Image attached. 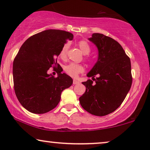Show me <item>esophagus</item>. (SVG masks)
Returning <instances> with one entry per match:
<instances>
[{
  "mask_svg": "<svg viewBox=\"0 0 150 150\" xmlns=\"http://www.w3.org/2000/svg\"><path fill=\"white\" fill-rule=\"evenodd\" d=\"M79 82L76 81V80H75V79L73 80V85H77V84H79Z\"/></svg>",
  "mask_w": 150,
  "mask_h": 150,
  "instance_id": "esophagus-1",
  "label": "esophagus"
}]
</instances>
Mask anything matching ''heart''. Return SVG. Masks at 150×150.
<instances>
[{
    "mask_svg": "<svg viewBox=\"0 0 150 150\" xmlns=\"http://www.w3.org/2000/svg\"><path fill=\"white\" fill-rule=\"evenodd\" d=\"M80 50L84 54H88L91 52V47L87 42L85 40H81L78 43ZM69 45L68 44H65L61 48L60 52H59V57L61 59H64L66 58L67 51H68ZM64 71L69 76L71 77H76L79 74H81L84 71V67L83 65L79 64H76V63H69V64L65 65L64 67Z\"/></svg>",
    "mask_w": 150,
    "mask_h": 150,
    "instance_id": "heart-1",
    "label": "heart"
}]
</instances>
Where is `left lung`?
I'll return each instance as SVG.
<instances>
[{"label": "left lung", "mask_w": 150, "mask_h": 150, "mask_svg": "<svg viewBox=\"0 0 150 150\" xmlns=\"http://www.w3.org/2000/svg\"><path fill=\"white\" fill-rule=\"evenodd\" d=\"M89 40L98 49V61L82 83L86 91L79 98L84 109L96 116L111 113L120 107L132 83L131 63L122 46L110 37L93 33ZM96 75V79H94Z\"/></svg>", "instance_id": "left-lung-1"}]
</instances>
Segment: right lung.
<instances>
[{"instance_id":"1","label":"right lung","mask_w":150,"mask_h":150,"mask_svg":"<svg viewBox=\"0 0 150 150\" xmlns=\"http://www.w3.org/2000/svg\"><path fill=\"white\" fill-rule=\"evenodd\" d=\"M73 35L64 30L49 29L27 39L20 47L13 63L15 93L24 108L35 114L46 113L57 106L61 94L72 85L73 80L57 63V57ZM53 66L54 77L47 71Z\"/></svg>"}]
</instances>
